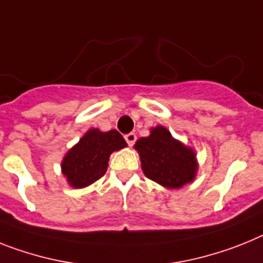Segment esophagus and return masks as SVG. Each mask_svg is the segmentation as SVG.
I'll list each match as a JSON object with an SVG mask.
<instances>
[{"mask_svg":"<svg viewBox=\"0 0 263 263\" xmlns=\"http://www.w3.org/2000/svg\"><path fill=\"white\" fill-rule=\"evenodd\" d=\"M125 140H126V142H127V145H129V146H133L134 142L137 141V136L134 133H129V134H126V136H125Z\"/></svg>","mask_w":263,"mask_h":263,"instance_id":"esophagus-1","label":"esophagus"}]
</instances>
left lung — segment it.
Masks as SVG:
<instances>
[{
  "label": "left lung",
  "mask_w": 263,
  "mask_h": 263,
  "mask_svg": "<svg viewBox=\"0 0 263 263\" xmlns=\"http://www.w3.org/2000/svg\"><path fill=\"white\" fill-rule=\"evenodd\" d=\"M134 149L141 158L143 174L167 189H179L196 178V153L173 138L163 126L150 129L149 137L137 141Z\"/></svg>",
  "instance_id": "8db88e82"
}]
</instances>
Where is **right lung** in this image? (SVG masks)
<instances>
[{
  "instance_id": "right-lung-1",
  "label": "right lung",
  "mask_w": 263,
  "mask_h": 263,
  "mask_svg": "<svg viewBox=\"0 0 263 263\" xmlns=\"http://www.w3.org/2000/svg\"><path fill=\"white\" fill-rule=\"evenodd\" d=\"M126 146V141L117 130H87L62 159V174L76 189L86 187L106 173L110 154Z\"/></svg>"
}]
</instances>
